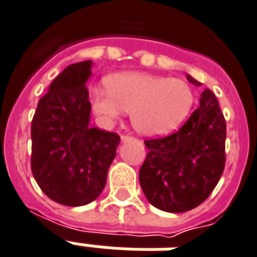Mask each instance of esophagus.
<instances>
[{
    "instance_id": "obj_1",
    "label": "esophagus",
    "mask_w": 257,
    "mask_h": 257,
    "mask_svg": "<svg viewBox=\"0 0 257 257\" xmlns=\"http://www.w3.org/2000/svg\"><path fill=\"white\" fill-rule=\"evenodd\" d=\"M131 140H133V137L132 136H126V135H122L121 136V142H131Z\"/></svg>"
}]
</instances>
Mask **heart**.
I'll list each match as a JSON object with an SVG mask.
<instances>
[{
	"label": "heart",
	"mask_w": 257,
	"mask_h": 257,
	"mask_svg": "<svg viewBox=\"0 0 257 257\" xmlns=\"http://www.w3.org/2000/svg\"><path fill=\"white\" fill-rule=\"evenodd\" d=\"M94 111L106 124L131 111L133 128L144 136H166L189 115L193 90L178 78L146 72H125L107 79V87L90 91Z\"/></svg>",
	"instance_id": "b5f03b06"
}]
</instances>
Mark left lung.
Listing matches in <instances>:
<instances>
[{
    "label": "left lung",
    "instance_id": "8db88e82",
    "mask_svg": "<svg viewBox=\"0 0 257 257\" xmlns=\"http://www.w3.org/2000/svg\"><path fill=\"white\" fill-rule=\"evenodd\" d=\"M194 86L202 83L187 74ZM226 124L211 90L178 132L146 140L139 179L151 205L168 213L191 210L214 190L225 167Z\"/></svg>",
    "mask_w": 257,
    "mask_h": 257
}]
</instances>
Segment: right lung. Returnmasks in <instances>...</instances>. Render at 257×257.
<instances>
[{
    "label": "right lung",
    "instance_id": "1",
    "mask_svg": "<svg viewBox=\"0 0 257 257\" xmlns=\"http://www.w3.org/2000/svg\"><path fill=\"white\" fill-rule=\"evenodd\" d=\"M91 60L70 64L39 101L31 126V168L48 198L64 206L93 202L106 185L117 133L90 126Z\"/></svg>",
    "mask_w": 257,
    "mask_h": 257
}]
</instances>
